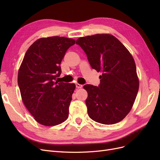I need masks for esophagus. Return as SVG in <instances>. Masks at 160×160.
Instances as JSON below:
<instances>
[{
  "mask_svg": "<svg viewBox=\"0 0 160 160\" xmlns=\"http://www.w3.org/2000/svg\"><path fill=\"white\" fill-rule=\"evenodd\" d=\"M82 87H83V85L79 84V83H76V88H81Z\"/></svg>",
  "mask_w": 160,
  "mask_h": 160,
  "instance_id": "esophagus-1",
  "label": "esophagus"
}]
</instances>
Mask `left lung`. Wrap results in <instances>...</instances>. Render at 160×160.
<instances>
[{
	"label": "left lung",
	"instance_id": "obj_1",
	"mask_svg": "<svg viewBox=\"0 0 160 160\" xmlns=\"http://www.w3.org/2000/svg\"><path fill=\"white\" fill-rule=\"evenodd\" d=\"M92 68L102 72L99 87L85 85L89 118L105 125L117 123L132 109L139 89L136 66L132 54L110 34L80 37L76 41Z\"/></svg>",
	"mask_w": 160,
	"mask_h": 160
}]
</instances>
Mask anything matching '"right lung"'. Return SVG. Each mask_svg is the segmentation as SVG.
Returning a JSON list of instances; mask_svg holds the SVG:
<instances>
[{
  "label": "right lung",
  "mask_w": 160,
  "mask_h": 160,
  "mask_svg": "<svg viewBox=\"0 0 160 160\" xmlns=\"http://www.w3.org/2000/svg\"><path fill=\"white\" fill-rule=\"evenodd\" d=\"M75 40L64 37L40 38L27 51L18 72V85L25 107L36 122L55 126L68 118L74 83H58L60 64Z\"/></svg>",
  "instance_id": "add662e5"
}]
</instances>
